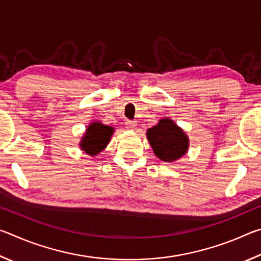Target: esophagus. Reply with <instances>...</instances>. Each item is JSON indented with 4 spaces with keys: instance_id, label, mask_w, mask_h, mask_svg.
<instances>
[{
    "instance_id": "obj_1",
    "label": "esophagus",
    "mask_w": 261,
    "mask_h": 261,
    "mask_svg": "<svg viewBox=\"0 0 261 261\" xmlns=\"http://www.w3.org/2000/svg\"><path fill=\"white\" fill-rule=\"evenodd\" d=\"M125 127L127 130L134 131L137 129V123L135 121H126L125 122Z\"/></svg>"
}]
</instances>
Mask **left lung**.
<instances>
[{"label": "left lung", "instance_id": "obj_1", "mask_svg": "<svg viewBox=\"0 0 261 261\" xmlns=\"http://www.w3.org/2000/svg\"><path fill=\"white\" fill-rule=\"evenodd\" d=\"M149 145L155 156L165 162H175L189 151L190 139L182 127L170 118H161L146 131Z\"/></svg>", "mask_w": 261, "mask_h": 261}]
</instances>
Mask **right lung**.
Segmentation results:
<instances>
[{
    "mask_svg": "<svg viewBox=\"0 0 261 261\" xmlns=\"http://www.w3.org/2000/svg\"><path fill=\"white\" fill-rule=\"evenodd\" d=\"M115 129L110 125H106L100 121H92L86 126L79 147L84 153L90 156H95L107 147Z\"/></svg>",
    "mask_w": 261,
    "mask_h": 261,
    "instance_id": "add662e5",
    "label": "right lung"
}]
</instances>
